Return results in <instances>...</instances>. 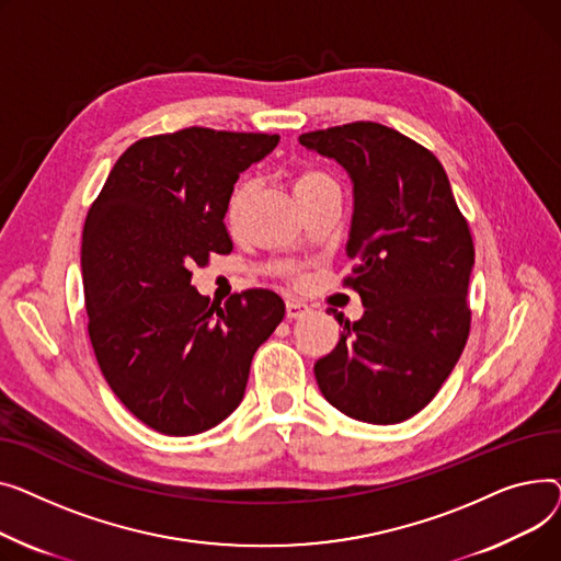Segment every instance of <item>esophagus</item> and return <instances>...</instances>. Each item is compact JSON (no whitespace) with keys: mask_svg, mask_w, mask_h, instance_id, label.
<instances>
[{"mask_svg":"<svg viewBox=\"0 0 561 561\" xmlns=\"http://www.w3.org/2000/svg\"><path fill=\"white\" fill-rule=\"evenodd\" d=\"M306 312H308V306H306V304L296 301V299H287V301H285V314H287V319H299V317H304Z\"/></svg>","mask_w":561,"mask_h":561,"instance_id":"1","label":"esophagus"}]
</instances>
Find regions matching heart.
<instances>
[{
	"label": "heart",
	"mask_w": 561,
	"mask_h": 561,
	"mask_svg": "<svg viewBox=\"0 0 561 561\" xmlns=\"http://www.w3.org/2000/svg\"><path fill=\"white\" fill-rule=\"evenodd\" d=\"M335 185V181L328 176L325 172L317 170V168H304L294 174V192L299 199H306L308 194L317 192V190H323V187H331ZM249 196V187L247 183H240L233 192H230L228 202H226V221L228 224H236L240 219V213L244 208V202Z\"/></svg>",
	"instance_id": "b5f03b06"
}]
</instances>
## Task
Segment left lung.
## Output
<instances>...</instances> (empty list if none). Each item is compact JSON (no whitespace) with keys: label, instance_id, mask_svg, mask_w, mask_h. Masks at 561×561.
<instances>
[{"label":"left lung","instance_id":"left-lung-1","mask_svg":"<svg viewBox=\"0 0 561 561\" xmlns=\"http://www.w3.org/2000/svg\"><path fill=\"white\" fill-rule=\"evenodd\" d=\"M301 145L335 158L353 181L346 244L365 314L314 376L325 401L365 423H401L435 399L471 331L469 221L437 156L378 122L304 134Z\"/></svg>","mask_w":561,"mask_h":561}]
</instances>
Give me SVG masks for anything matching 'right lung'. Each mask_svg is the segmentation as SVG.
Here are the masks:
<instances>
[{"mask_svg": "<svg viewBox=\"0 0 561 561\" xmlns=\"http://www.w3.org/2000/svg\"><path fill=\"white\" fill-rule=\"evenodd\" d=\"M272 134L190 126L130 145L92 202L81 247L88 335L115 397L153 431L215 427L247 389L251 359L285 317L270 289L210 304L192 270L230 253L224 215Z\"/></svg>", "mask_w": 561, "mask_h": 561, "instance_id": "1", "label": "right lung"}]
</instances>
